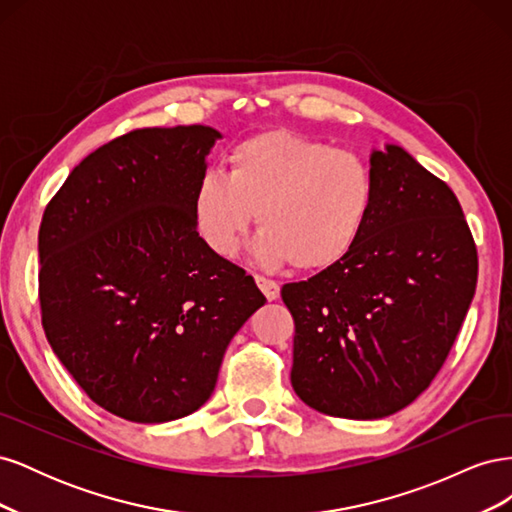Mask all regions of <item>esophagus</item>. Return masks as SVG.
Here are the masks:
<instances>
[{
    "label": "esophagus",
    "instance_id": "34e87169",
    "mask_svg": "<svg viewBox=\"0 0 512 512\" xmlns=\"http://www.w3.org/2000/svg\"><path fill=\"white\" fill-rule=\"evenodd\" d=\"M256 284H258V288L262 290V294H265V297H267L269 301H275L277 297H280V284L269 280V277L256 275Z\"/></svg>",
    "mask_w": 512,
    "mask_h": 512
}]
</instances>
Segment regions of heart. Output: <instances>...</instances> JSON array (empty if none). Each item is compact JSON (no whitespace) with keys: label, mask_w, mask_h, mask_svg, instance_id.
<instances>
[{"label":"heart","mask_w":512,"mask_h":512,"mask_svg":"<svg viewBox=\"0 0 512 512\" xmlns=\"http://www.w3.org/2000/svg\"><path fill=\"white\" fill-rule=\"evenodd\" d=\"M226 166V177L203 175L192 196L200 239L224 258L237 254L256 220L262 265L290 260L299 271H324L354 250L374 209V173L359 153L301 132L247 136L228 151Z\"/></svg>","instance_id":"1"}]
</instances>
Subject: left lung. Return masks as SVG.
<instances>
[{
	"mask_svg": "<svg viewBox=\"0 0 512 512\" xmlns=\"http://www.w3.org/2000/svg\"><path fill=\"white\" fill-rule=\"evenodd\" d=\"M376 198L354 250L282 286L290 382L309 408L382 418L436 378L468 314L478 254L457 196L408 151L371 153Z\"/></svg>",
	"mask_w": 512,
	"mask_h": 512,
	"instance_id": "obj_1",
	"label": "left lung"
}]
</instances>
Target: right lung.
Listing matches in <instances>:
<instances>
[{
    "mask_svg": "<svg viewBox=\"0 0 512 512\" xmlns=\"http://www.w3.org/2000/svg\"><path fill=\"white\" fill-rule=\"evenodd\" d=\"M220 136L132 130L89 153L42 215L46 339L91 401L132 423L203 406L230 339L267 301L196 230L194 188Z\"/></svg>",
    "mask_w": 512,
    "mask_h": 512,
    "instance_id": "1",
    "label": "right lung"
}]
</instances>
